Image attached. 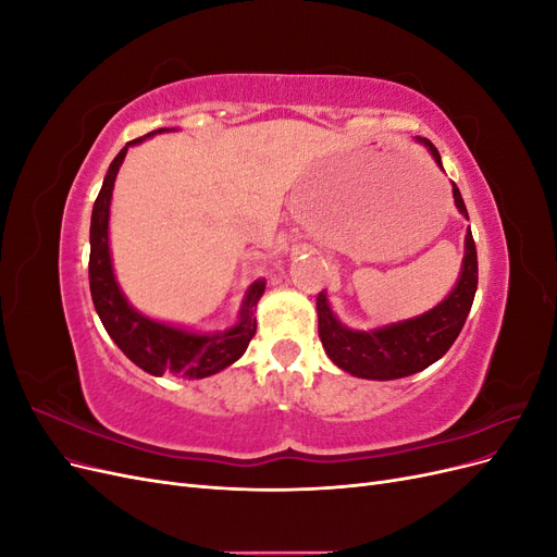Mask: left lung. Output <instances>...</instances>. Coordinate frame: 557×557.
<instances>
[{
  "label": "left lung",
  "instance_id": "left-lung-1",
  "mask_svg": "<svg viewBox=\"0 0 557 557\" xmlns=\"http://www.w3.org/2000/svg\"><path fill=\"white\" fill-rule=\"evenodd\" d=\"M418 141L428 146L434 162L442 166V156L440 150L434 148V144L420 137ZM453 197L458 211L465 218H469L462 195L455 183ZM476 285V244L469 230L465 237V260L460 269V278L455 283L450 295L444 301H440L434 309H430L423 315L401 320V323L362 332L342 325L327 305V295L320 293L315 301L320 342H323L325 352L336 367L358 379L393 381L401 376H411L416 372H423L425 367L446 356V350L453 346L455 339H458V334L469 315V309L474 305Z\"/></svg>",
  "mask_w": 557,
  "mask_h": 557
}]
</instances>
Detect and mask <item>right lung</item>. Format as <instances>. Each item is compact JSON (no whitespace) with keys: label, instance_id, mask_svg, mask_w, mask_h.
Listing matches in <instances>:
<instances>
[{"label":"right lung","instance_id":"obj_1","mask_svg":"<svg viewBox=\"0 0 557 557\" xmlns=\"http://www.w3.org/2000/svg\"><path fill=\"white\" fill-rule=\"evenodd\" d=\"M158 132H170L166 127L148 132L146 137H153ZM146 137L127 141L125 148L117 153L104 176L102 190H99L95 207H92V221H90V295L92 305L97 309L99 320H102L104 330L109 332L115 346L121 348L125 356L141 367L144 372L162 376H183V379H205L218 374L221 369L237 362L252 336H256V311L258 301L264 293V281H256L248 288L246 299L239 311V323L213 334H199L188 332L183 327H174L160 323V320L148 318L137 309L129 307V301L121 293V285L115 281L113 264H111V250H109V209H111V195L115 174L121 170L125 160L127 148L134 144H141Z\"/></svg>","mask_w":557,"mask_h":557}]
</instances>
